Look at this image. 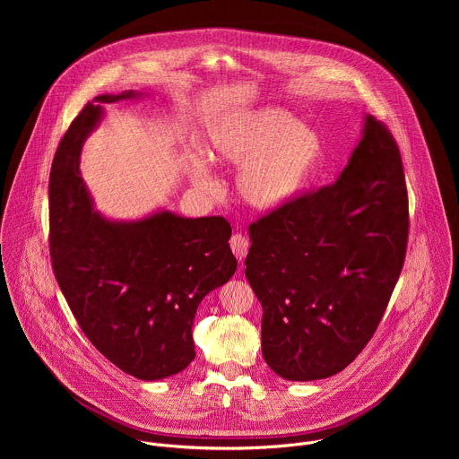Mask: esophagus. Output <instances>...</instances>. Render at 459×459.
<instances>
[{"label":"esophagus","mask_w":459,"mask_h":459,"mask_svg":"<svg viewBox=\"0 0 459 459\" xmlns=\"http://www.w3.org/2000/svg\"><path fill=\"white\" fill-rule=\"evenodd\" d=\"M248 247H250V241H248V238H247L245 234L236 232V234L230 238V248H232L234 255H236L239 261H243L245 255L248 254Z\"/></svg>","instance_id":"esophagus-1"}]
</instances>
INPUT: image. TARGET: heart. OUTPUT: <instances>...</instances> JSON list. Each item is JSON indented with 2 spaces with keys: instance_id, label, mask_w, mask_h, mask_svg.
Segmentation results:
<instances>
[{
  "instance_id": "1",
  "label": "heart",
  "mask_w": 459,
  "mask_h": 459,
  "mask_svg": "<svg viewBox=\"0 0 459 459\" xmlns=\"http://www.w3.org/2000/svg\"><path fill=\"white\" fill-rule=\"evenodd\" d=\"M204 154L211 163L239 168V198L257 211H278L305 190L323 161V142L312 128L280 108L234 114L207 130ZM190 179L211 186L202 158L186 161Z\"/></svg>"
}]
</instances>
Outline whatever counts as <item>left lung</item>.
<instances>
[{
  "mask_svg": "<svg viewBox=\"0 0 459 459\" xmlns=\"http://www.w3.org/2000/svg\"><path fill=\"white\" fill-rule=\"evenodd\" d=\"M248 232L245 276L264 307L267 365L292 381L338 374L374 336L403 269L409 194L394 136L367 116L338 181Z\"/></svg>",
  "mask_w": 459,
  "mask_h": 459,
  "instance_id": "obj_1",
  "label": "left lung"
}]
</instances>
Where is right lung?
I'll use <instances>...</instances> for the list:
<instances>
[{
  "label": "right lung",
  "mask_w": 459,
  "mask_h": 459,
  "mask_svg": "<svg viewBox=\"0 0 459 459\" xmlns=\"http://www.w3.org/2000/svg\"><path fill=\"white\" fill-rule=\"evenodd\" d=\"M134 96H96L63 134L48 179V247L56 281L89 342L123 372L152 381L194 359V314L232 278L238 261L221 216L188 220L163 211L116 223L92 211L80 176L82 145L103 103Z\"/></svg>",
  "instance_id": "obj_1"
}]
</instances>
